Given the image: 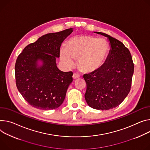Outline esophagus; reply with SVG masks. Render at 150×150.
Returning a JSON list of instances; mask_svg holds the SVG:
<instances>
[{
	"instance_id": "34e87169",
	"label": "esophagus",
	"mask_w": 150,
	"mask_h": 150,
	"mask_svg": "<svg viewBox=\"0 0 150 150\" xmlns=\"http://www.w3.org/2000/svg\"><path fill=\"white\" fill-rule=\"evenodd\" d=\"M72 77H73V78H74V79H78V78H79V75L78 74H76V73H74V74H73Z\"/></svg>"
}]
</instances>
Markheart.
I'll use <instances>...</instances> for the list:
<instances>
[{"label": "heart", "instance_id": "heart-1", "mask_svg": "<svg viewBox=\"0 0 150 150\" xmlns=\"http://www.w3.org/2000/svg\"><path fill=\"white\" fill-rule=\"evenodd\" d=\"M110 45L105 39L91 36H81L71 39L66 48L60 50V59L67 67L74 64L84 72L96 71L104 64L110 52Z\"/></svg>", "mask_w": 150, "mask_h": 150}]
</instances>
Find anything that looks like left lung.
Here are the masks:
<instances>
[{
	"instance_id": "obj_1",
	"label": "left lung",
	"mask_w": 150,
	"mask_h": 150,
	"mask_svg": "<svg viewBox=\"0 0 150 150\" xmlns=\"http://www.w3.org/2000/svg\"><path fill=\"white\" fill-rule=\"evenodd\" d=\"M95 33L108 38L111 50L100 69L84 75V96L92 108L108 110L118 106L130 92L134 64L129 50L120 40L104 33Z\"/></svg>"
}]
</instances>
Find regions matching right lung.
Returning <instances> with one entry per match:
<instances>
[{"instance_id":"right-lung-1","label":"right lung","mask_w":150,"mask_h":150,"mask_svg":"<svg viewBox=\"0 0 150 150\" xmlns=\"http://www.w3.org/2000/svg\"><path fill=\"white\" fill-rule=\"evenodd\" d=\"M73 32L70 28L48 33L26 46L15 65L18 90L32 106L50 110L63 102L68 87L72 82V72H62L56 64L63 40ZM38 61L43 64L39 66Z\"/></svg>"}]
</instances>
